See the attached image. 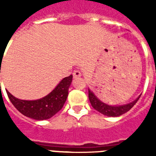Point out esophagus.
<instances>
[{
  "instance_id": "1",
  "label": "esophagus",
  "mask_w": 156,
  "mask_h": 156,
  "mask_svg": "<svg viewBox=\"0 0 156 156\" xmlns=\"http://www.w3.org/2000/svg\"><path fill=\"white\" fill-rule=\"evenodd\" d=\"M73 77L74 78H78V77H81V72L78 71V70H75L73 73Z\"/></svg>"
}]
</instances>
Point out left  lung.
<instances>
[{
  "mask_svg": "<svg viewBox=\"0 0 156 156\" xmlns=\"http://www.w3.org/2000/svg\"><path fill=\"white\" fill-rule=\"evenodd\" d=\"M140 97V95L135 100L131 103H129V104H126V105H108L104 102H102L100 99H98L96 97V95L94 94V92H92L88 88V98H89V101L91 103L93 108L99 113H101L102 115H106L108 117H118V116H120V115L125 114L137 103Z\"/></svg>",
  "mask_w": 156,
  "mask_h": 156,
  "instance_id": "obj_1",
  "label": "left lung"
}]
</instances>
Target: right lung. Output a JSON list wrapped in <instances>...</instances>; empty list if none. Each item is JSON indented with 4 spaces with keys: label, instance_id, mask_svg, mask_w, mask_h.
Wrapping results in <instances>:
<instances>
[{
    "label": "right lung",
    "instance_id": "add662e5",
    "mask_svg": "<svg viewBox=\"0 0 156 156\" xmlns=\"http://www.w3.org/2000/svg\"><path fill=\"white\" fill-rule=\"evenodd\" d=\"M72 80L73 75L62 79L50 94L37 100H22L8 91L6 93L12 105L22 115L36 120H44L52 117L63 107Z\"/></svg>",
    "mask_w": 156,
    "mask_h": 156
}]
</instances>
